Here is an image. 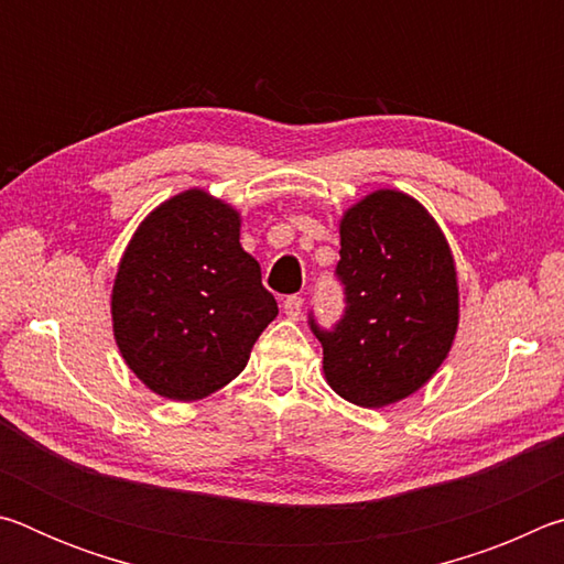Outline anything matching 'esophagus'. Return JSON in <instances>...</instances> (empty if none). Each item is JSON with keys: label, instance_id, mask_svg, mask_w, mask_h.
<instances>
[{"label": "esophagus", "instance_id": "34e87169", "mask_svg": "<svg viewBox=\"0 0 564 564\" xmlns=\"http://www.w3.org/2000/svg\"><path fill=\"white\" fill-rule=\"evenodd\" d=\"M283 311H285V316H289V318H293V321L299 318L301 311H303V299H301V295H285Z\"/></svg>", "mask_w": 564, "mask_h": 564}]
</instances>
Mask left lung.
Returning <instances> with one entry per match:
<instances>
[{
    "mask_svg": "<svg viewBox=\"0 0 564 564\" xmlns=\"http://www.w3.org/2000/svg\"><path fill=\"white\" fill-rule=\"evenodd\" d=\"M340 318L308 313L323 370L340 398L362 408L395 403L441 368L457 328L451 248L423 206L376 191L340 221Z\"/></svg>",
    "mask_w": 564,
    "mask_h": 564,
    "instance_id": "8db88e82",
    "label": "left lung"
}]
</instances>
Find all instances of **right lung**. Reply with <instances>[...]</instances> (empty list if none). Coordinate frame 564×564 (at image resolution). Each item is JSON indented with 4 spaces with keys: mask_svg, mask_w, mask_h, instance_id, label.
<instances>
[{
    "mask_svg": "<svg viewBox=\"0 0 564 564\" xmlns=\"http://www.w3.org/2000/svg\"><path fill=\"white\" fill-rule=\"evenodd\" d=\"M238 226L231 206L194 188L161 204L123 253L113 336L159 395L188 403L231 383L279 313Z\"/></svg>",
    "mask_w": 564,
    "mask_h": 564,
    "instance_id": "obj_1",
    "label": "right lung"
}]
</instances>
